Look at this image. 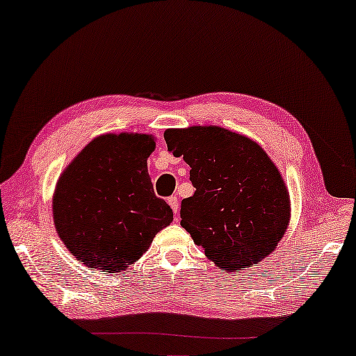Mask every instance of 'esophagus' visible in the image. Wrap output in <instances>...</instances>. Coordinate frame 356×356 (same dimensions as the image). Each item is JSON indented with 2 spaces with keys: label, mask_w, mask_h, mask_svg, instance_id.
<instances>
[{
  "label": "esophagus",
  "mask_w": 356,
  "mask_h": 356,
  "mask_svg": "<svg viewBox=\"0 0 356 356\" xmlns=\"http://www.w3.org/2000/svg\"><path fill=\"white\" fill-rule=\"evenodd\" d=\"M168 205H170V208L173 209V213H175V216L178 218V208H179V202H178V199L175 195H172V197H168Z\"/></svg>",
  "instance_id": "1"
}]
</instances>
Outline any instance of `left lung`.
Wrapping results in <instances>:
<instances>
[{
  "label": "left lung",
  "mask_w": 356,
  "mask_h": 356,
  "mask_svg": "<svg viewBox=\"0 0 356 356\" xmlns=\"http://www.w3.org/2000/svg\"><path fill=\"white\" fill-rule=\"evenodd\" d=\"M167 149L191 167L195 192L181 200V227L224 270L264 260L289 224V192L252 140L218 126L167 129Z\"/></svg>",
  "instance_id": "8db88e82"
}]
</instances>
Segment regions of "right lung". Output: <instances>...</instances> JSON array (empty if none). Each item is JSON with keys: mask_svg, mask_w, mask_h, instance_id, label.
<instances>
[{"mask_svg": "<svg viewBox=\"0 0 356 356\" xmlns=\"http://www.w3.org/2000/svg\"><path fill=\"white\" fill-rule=\"evenodd\" d=\"M154 147V138L145 134H107L86 145L61 175L55 227L83 265L106 275L126 270L173 220L148 175Z\"/></svg>", "mask_w": 356, "mask_h": 356, "instance_id": "right-lung-1", "label": "right lung"}]
</instances>
